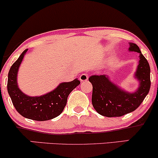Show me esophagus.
<instances>
[{
	"instance_id": "34e87169",
	"label": "esophagus",
	"mask_w": 158,
	"mask_h": 158,
	"mask_svg": "<svg viewBox=\"0 0 158 158\" xmlns=\"http://www.w3.org/2000/svg\"><path fill=\"white\" fill-rule=\"evenodd\" d=\"M88 74H82L81 76H80V81L81 82H84V81H87L88 80Z\"/></svg>"
}]
</instances>
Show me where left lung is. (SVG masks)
Returning <instances> with one entry per match:
<instances>
[{
  "mask_svg": "<svg viewBox=\"0 0 158 158\" xmlns=\"http://www.w3.org/2000/svg\"><path fill=\"white\" fill-rule=\"evenodd\" d=\"M129 51L139 53V64L134 78L139 82L137 89L129 93L113 83L106 74L90 76L93 85L92 103L95 110L106 117H118L133 112L148 95L151 86L150 66L136 44L129 43Z\"/></svg>",
  "mask_w": 158,
  "mask_h": 158,
  "instance_id": "left-lung-1",
  "label": "left lung"
}]
</instances>
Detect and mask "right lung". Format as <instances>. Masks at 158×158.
<instances>
[{"label":"right lung","instance_id":"add662e5","mask_svg":"<svg viewBox=\"0 0 158 158\" xmlns=\"http://www.w3.org/2000/svg\"><path fill=\"white\" fill-rule=\"evenodd\" d=\"M26 49L12 64L8 73L7 91L15 110L27 118L36 121H47L61 114L66 105L71 92L80 84L77 78L71 82H63L52 91L41 96H29L18 86L17 76Z\"/></svg>","mask_w":158,"mask_h":158}]
</instances>
